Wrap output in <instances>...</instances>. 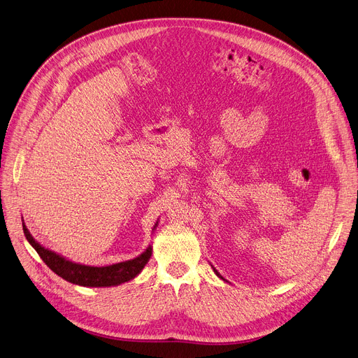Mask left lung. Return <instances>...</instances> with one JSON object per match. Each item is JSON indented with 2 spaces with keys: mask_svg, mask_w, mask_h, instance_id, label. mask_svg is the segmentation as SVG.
<instances>
[{
  "mask_svg": "<svg viewBox=\"0 0 358 358\" xmlns=\"http://www.w3.org/2000/svg\"><path fill=\"white\" fill-rule=\"evenodd\" d=\"M213 271H214V273H216V275H217V276H219V278H220V279H223V278H222V276H220V273H219V272H217V271H216V269H214V268H213ZM223 280H224V279H223Z\"/></svg>",
  "mask_w": 358,
  "mask_h": 358,
  "instance_id": "obj_1",
  "label": "left lung"
}]
</instances>
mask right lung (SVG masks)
Returning a JSON list of instances; mask_svg holds the SVG:
<instances>
[{"instance_id":"add662e5","label":"right lung","mask_w":358,"mask_h":358,"mask_svg":"<svg viewBox=\"0 0 358 358\" xmlns=\"http://www.w3.org/2000/svg\"><path fill=\"white\" fill-rule=\"evenodd\" d=\"M158 226V222L152 227L155 230ZM22 230L26 234V239L29 243L34 248V250L40 255L44 264L49 266L56 275L63 278L64 280L80 285V287H89V288H103V287H117V285L125 283L135 276L141 273L144 266L148 264V260L152 255V246L150 245L139 256L119 262V264L109 265V266H87L82 264H76L66 259L64 256L41 246L31 233L29 231L26 223L22 220Z\"/></svg>"}]
</instances>
